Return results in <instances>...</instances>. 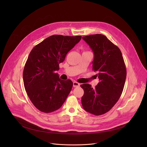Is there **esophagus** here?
Returning a JSON list of instances; mask_svg holds the SVG:
<instances>
[{
  "instance_id": "34e87169",
  "label": "esophagus",
  "mask_w": 147,
  "mask_h": 147,
  "mask_svg": "<svg viewBox=\"0 0 147 147\" xmlns=\"http://www.w3.org/2000/svg\"><path fill=\"white\" fill-rule=\"evenodd\" d=\"M80 84L78 82H76V81L73 82V87H80Z\"/></svg>"
}]
</instances>
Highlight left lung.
Here are the masks:
<instances>
[{"mask_svg":"<svg viewBox=\"0 0 147 147\" xmlns=\"http://www.w3.org/2000/svg\"><path fill=\"white\" fill-rule=\"evenodd\" d=\"M94 52L92 69L99 82L95 88L89 84L81 87L82 107L87 112L101 115L110 111L120 98L126 78V69L119 48L102 34L82 37Z\"/></svg>","mask_w":147,"mask_h":147,"instance_id":"obj_1","label":"left lung"}]
</instances>
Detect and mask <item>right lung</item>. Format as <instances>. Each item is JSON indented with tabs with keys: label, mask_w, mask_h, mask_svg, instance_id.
<instances>
[{
	"label": "right lung",
	"mask_w": 147,
	"mask_h": 147,
	"mask_svg": "<svg viewBox=\"0 0 147 147\" xmlns=\"http://www.w3.org/2000/svg\"><path fill=\"white\" fill-rule=\"evenodd\" d=\"M81 37L53 35L31 51L24 68V86L30 99L39 111L52 112L66 100L73 84L70 80L60 79L56 71Z\"/></svg>",
	"instance_id": "right-lung-1"
}]
</instances>
